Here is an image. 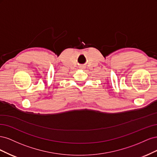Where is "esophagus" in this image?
<instances>
[{
	"mask_svg": "<svg viewBox=\"0 0 157 157\" xmlns=\"http://www.w3.org/2000/svg\"><path fill=\"white\" fill-rule=\"evenodd\" d=\"M81 69H83V68H81Z\"/></svg>",
	"mask_w": 157,
	"mask_h": 157,
	"instance_id": "34e87169",
	"label": "esophagus"
}]
</instances>
